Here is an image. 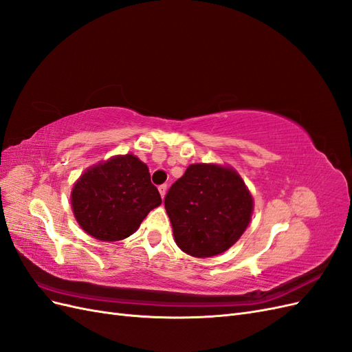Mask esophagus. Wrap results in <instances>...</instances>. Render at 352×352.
Listing matches in <instances>:
<instances>
[{
    "mask_svg": "<svg viewBox=\"0 0 352 352\" xmlns=\"http://www.w3.org/2000/svg\"><path fill=\"white\" fill-rule=\"evenodd\" d=\"M158 192H160V195H162V198H164V195L167 192V185H160L158 186Z\"/></svg>",
    "mask_w": 352,
    "mask_h": 352,
    "instance_id": "esophagus-1",
    "label": "esophagus"
}]
</instances>
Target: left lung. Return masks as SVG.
I'll return each instance as SVG.
<instances>
[{"label":"left lung","mask_w":352,"mask_h":352,"mask_svg":"<svg viewBox=\"0 0 352 352\" xmlns=\"http://www.w3.org/2000/svg\"><path fill=\"white\" fill-rule=\"evenodd\" d=\"M164 207L177 247L204 258L225 252L241 238L251 220L254 202L233 168L190 164L170 186Z\"/></svg>","instance_id":"obj_1"}]
</instances>
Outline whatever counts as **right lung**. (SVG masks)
<instances>
[{
	"mask_svg": "<svg viewBox=\"0 0 352 352\" xmlns=\"http://www.w3.org/2000/svg\"><path fill=\"white\" fill-rule=\"evenodd\" d=\"M162 204L146 164L126 154L89 167L72 189L79 226L100 241H122Z\"/></svg>",
	"mask_w": 352,
	"mask_h": 352,
	"instance_id": "1",
	"label": "right lung"
}]
</instances>
